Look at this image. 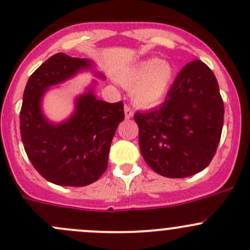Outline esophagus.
I'll use <instances>...</instances> for the list:
<instances>
[{"label":"esophagus","mask_w":250,"mask_h":250,"mask_svg":"<svg viewBox=\"0 0 250 250\" xmlns=\"http://www.w3.org/2000/svg\"><path fill=\"white\" fill-rule=\"evenodd\" d=\"M125 120H129V118L133 117V110L129 106H127V105L125 106Z\"/></svg>","instance_id":"1"}]
</instances>
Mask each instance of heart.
Returning <instances> with one entry per match:
<instances>
[{"label": "heart", "mask_w": 250, "mask_h": 250, "mask_svg": "<svg viewBox=\"0 0 250 250\" xmlns=\"http://www.w3.org/2000/svg\"><path fill=\"white\" fill-rule=\"evenodd\" d=\"M117 80L130 89V98L137 106L152 107L167 95L174 80V67L169 62L150 58L121 71Z\"/></svg>", "instance_id": "1"}]
</instances>
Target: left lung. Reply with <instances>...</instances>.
<instances>
[{"mask_svg":"<svg viewBox=\"0 0 250 250\" xmlns=\"http://www.w3.org/2000/svg\"><path fill=\"white\" fill-rule=\"evenodd\" d=\"M141 155L167 178L200 173L215 155L224 125V102L213 71L201 60L181 69L165 103L137 112Z\"/></svg>","mask_w":250,"mask_h":250,"instance_id":"8db88e82","label":"left lung"}]
</instances>
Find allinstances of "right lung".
<instances>
[{"instance_id":"obj_1","label":"right lung","mask_w":250,"mask_h":250,"mask_svg":"<svg viewBox=\"0 0 250 250\" xmlns=\"http://www.w3.org/2000/svg\"><path fill=\"white\" fill-rule=\"evenodd\" d=\"M83 70H93V62L57 53L30 76L24 90L22 145L35 169L55 185L78 188L97 181L106 170L111 141L125 120L123 103L98 100L94 84L76 98L75 111L67 120H47L42 111L44 93Z\"/></svg>"}]
</instances>
